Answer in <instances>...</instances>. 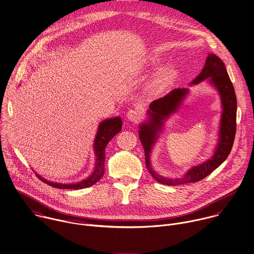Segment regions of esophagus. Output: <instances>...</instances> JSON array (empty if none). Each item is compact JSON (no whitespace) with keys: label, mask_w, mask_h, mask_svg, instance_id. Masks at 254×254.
<instances>
[{"label":"esophagus","mask_w":254,"mask_h":254,"mask_svg":"<svg viewBox=\"0 0 254 254\" xmlns=\"http://www.w3.org/2000/svg\"><path fill=\"white\" fill-rule=\"evenodd\" d=\"M127 117L128 119V121L136 123L140 120L141 118V113L138 110H129L127 114Z\"/></svg>","instance_id":"obj_1"}]
</instances>
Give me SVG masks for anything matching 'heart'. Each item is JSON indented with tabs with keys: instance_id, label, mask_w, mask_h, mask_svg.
Wrapping results in <instances>:
<instances>
[{
	"instance_id": "obj_1",
	"label": "heart",
	"mask_w": 254,
	"mask_h": 254,
	"mask_svg": "<svg viewBox=\"0 0 254 254\" xmlns=\"http://www.w3.org/2000/svg\"><path fill=\"white\" fill-rule=\"evenodd\" d=\"M157 62H158L157 59H151V61H150L151 64H157ZM176 73H177V69L175 66L167 65V66L162 67L152 82V88L156 92L163 90L167 86V84L172 81V79L175 77Z\"/></svg>"
}]
</instances>
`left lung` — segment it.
I'll return each mask as SVG.
<instances>
[{
	"label": "left lung",
	"instance_id": "left-lung-1",
	"mask_svg": "<svg viewBox=\"0 0 254 254\" xmlns=\"http://www.w3.org/2000/svg\"><path fill=\"white\" fill-rule=\"evenodd\" d=\"M205 79L217 90L222 106L218 143L213 155L209 159L191 167L184 177L177 179H168L158 175L152 170L150 164L151 148L158 137L159 131L162 129L163 122L179 110L189 94V89H175L163 98L153 101L147 111L148 121L139 126L138 137L144 149L146 168L152 178L159 184L179 186L199 182L217 168L231 151L236 131V96L223 62L214 54L207 56L202 70L190 84H197Z\"/></svg>",
	"mask_w": 254,
	"mask_h": 254
}]
</instances>
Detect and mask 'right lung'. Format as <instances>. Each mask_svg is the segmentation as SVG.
I'll list each match as a JSON object with an SVG mask.
<instances>
[{
    "label": "right lung",
    "instance_id": "right-lung-1",
    "mask_svg": "<svg viewBox=\"0 0 254 254\" xmlns=\"http://www.w3.org/2000/svg\"><path fill=\"white\" fill-rule=\"evenodd\" d=\"M123 122L120 117H116L113 119H108L103 121L98 128V132L94 141V150L96 153V164L93 174L86 180L78 182L76 184H57L48 182L47 180L43 179L41 176L37 175V177L44 182L45 184L56 188V189H63V190H81L90 188L96 183H98L105 174V158H106V147L110 140L122 130Z\"/></svg>",
    "mask_w": 254,
    "mask_h": 254
}]
</instances>
